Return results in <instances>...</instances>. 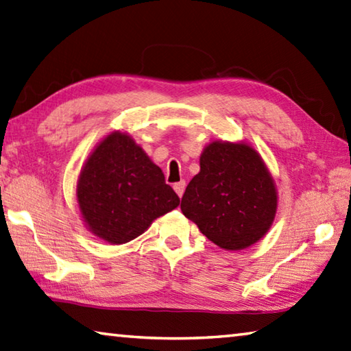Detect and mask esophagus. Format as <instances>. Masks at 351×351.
<instances>
[{
    "label": "esophagus",
    "mask_w": 351,
    "mask_h": 351,
    "mask_svg": "<svg viewBox=\"0 0 351 351\" xmlns=\"http://www.w3.org/2000/svg\"><path fill=\"white\" fill-rule=\"evenodd\" d=\"M184 188H186V183H184V182L174 183V191H176L178 197H182V195H183V193H184Z\"/></svg>",
    "instance_id": "obj_1"
}]
</instances>
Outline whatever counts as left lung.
Masks as SVG:
<instances>
[{"instance_id": "1", "label": "left lung", "mask_w": 351, "mask_h": 351, "mask_svg": "<svg viewBox=\"0 0 351 351\" xmlns=\"http://www.w3.org/2000/svg\"><path fill=\"white\" fill-rule=\"evenodd\" d=\"M276 189L266 165L246 143L213 142L200 157V173L182 197V213L217 246L246 249L272 224Z\"/></svg>"}]
</instances>
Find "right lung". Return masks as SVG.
<instances>
[{
	"label": "right lung",
	"instance_id": "1",
	"mask_svg": "<svg viewBox=\"0 0 351 351\" xmlns=\"http://www.w3.org/2000/svg\"><path fill=\"white\" fill-rule=\"evenodd\" d=\"M77 203L91 232L111 244H123L177 208L180 198L133 138L116 131L84 165Z\"/></svg>",
	"mask_w": 351,
	"mask_h": 351
}]
</instances>
